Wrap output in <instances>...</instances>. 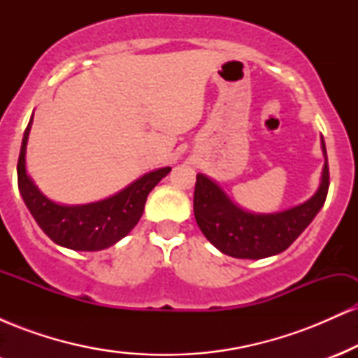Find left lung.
Here are the masks:
<instances>
[{
    "instance_id": "obj_1",
    "label": "left lung",
    "mask_w": 358,
    "mask_h": 358,
    "mask_svg": "<svg viewBox=\"0 0 358 358\" xmlns=\"http://www.w3.org/2000/svg\"><path fill=\"white\" fill-rule=\"evenodd\" d=\"M322 150L324 166L318 190L305 203L278 213L242 210L213 180L199 173L193 212L200 231L220 252L237 259H262L286 250L311 224L327 200L330 171L323 138Z\"/></svg>"
}]
</instances>
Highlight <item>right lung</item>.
Returning a JSON list of instances; mask_svg holds the SVG:
<instances>
[{"mask_svg": "<svg viewBox=\"0 0 358 358\" xmlns=\"http://www.w3.org/2000/svg\"><path fill=\"white\" fill-rule=\"evenodd\" d=\"M31 122L34 116L24 129L16 170L23 202L40 229L55 244L72 250H101L110 248L127 236L141 219L148 193L153 190L159 180L170 173L171 168L166 166L150 171L124 190L99 202L85 205L55 203L36 188L34 180L27 173L24 155Z\"/></svg>", "mask_w": 358, "mask_h": 358, "instance_id": "1", "label": "right lung"}]
</instances>
